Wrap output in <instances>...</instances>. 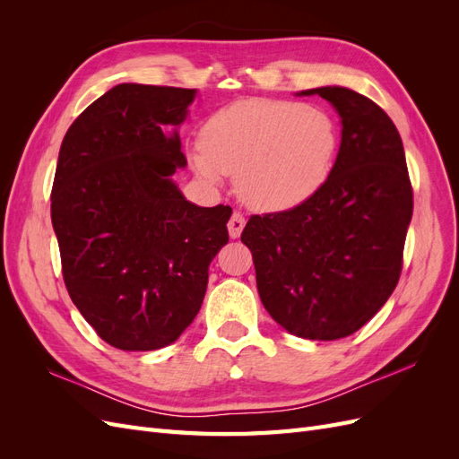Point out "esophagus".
Wrapping results in <instances>:
<instances>
[{
	"instance_id": "esophagus-1",
	"label": "esophagus",
	"mask_w": 459,
	"mask_h": 459,
	"mask_svg": "<svg viewBox=\"0 0 459 459\" xmlns=\"http://www.w3.org/2000/svg\"><path fill=\"white\" fill-rule=\"evenodd\" d=\"M245 228V216L241 212H233L228 221V231L231 239H238Z\"/></svg>"
}]
</instances>
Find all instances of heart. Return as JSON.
<instances>
[{
    "label": "heart",
    "mask_w": 459,
    "mask_h": 459,
    "mask_svg": "<svg viewBox=\"0 0 459 459\" xmlns=\"http://www.w3.org/2000/svg\"><path fill=\"white\" fill-rule=\"evenodd\" d=\"M193 166L206 179L235 176L239 197L256 211H287L322 187L339 149L337 124L317 107L247 100L206 120Z\"/></svg>",
    "instance_id": "heart-1"
}]
</instances>
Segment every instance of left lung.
I'll return each instance as SVG.
<instances>
[{"instance_id":"1","label":"left lung","mask_w":459,"mask_h":459,"mask_svg":"<svg viewBox=\"0 0 459 459\" xmlns=\"http://www.w3.org/2000/svg\"><path fill=\"white\" fill-rule=\"evenodd\" d=\"M337 108L335 164L312 197L283 212L248 218L264 308L302 339L352 335L381 310L400 280L413 191L394 122L366 95L327 86L300 95Z\"/></svg>"}]
</instances>
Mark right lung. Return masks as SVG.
<instances>
[{
  "label": "right lung",
  "instance_id": "add662e5",
  "mask_svg": "<svg viewBox=\"0 0 459 459\" xmlns=\"http://www.w3.org/2000/svg\"><path fill=\"white\" fill-rule=\"evenodd\" d=\"M195 90L118 84L68 128L51 189L63 280L86 322L120 351L174 342L201 310L231 208L197 206L170 176Z\"/></svg>",
  "mask_w": 459,
  "mask_h": 459
}]
</instances>
